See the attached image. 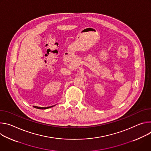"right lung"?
<instances>
[{"mask_svg": "<svg viewBox=\"0 0 151 151\" xmlns=\"http://www.w3.org/2000/svg\"><path fill=\"white\" fill-rule=\"evenodd\" d=\"M55 106H56V105L52 106H49V107H38V106H33V107H35L36 109H49L50 107H53Z\"/></svg>", "mask_w": 151, "mask_h": 151, "instance_id": "obj_1", "label": "right lung"}]
</instances>
